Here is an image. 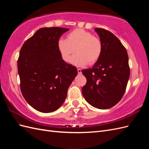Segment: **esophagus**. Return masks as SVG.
<instances>
[{
	"label": "esophagus",
	"instance_id": "1",
	"mask_svg": "<svg viewBox=\"0 0 149 149\" xmlns=\"http://www.w3.org/2000/svg\"><path fill=\"white\" fill-rule=\"evenodd\" d=\"M78 74H81L82 73L81 70L79 69V68H78Z\"/></svg>",
	"mask_w": 149,
	"mask_h": 149
}]
</instances>
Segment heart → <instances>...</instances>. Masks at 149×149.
<instances>
[{
	"mask_svg": "<svg viewBox=\"0 0 149 149\" xmlns=\"http://www.w3.org/2000/svg\"><path fill=\"white\" fill-rule=\"evenodd\" d=\"M58 48L62 59L66 62L70 60L75 50L76 53L71 57L70 63L77 66L95 63L102 52L101 40L83 29L73 30L67 35L66 39H60Z\"/></svg>",
	"mask_w": 149,
	"mask_h": 149,
	"instance_id": "heart-1",
	"label": "heart"
}]
</instances>
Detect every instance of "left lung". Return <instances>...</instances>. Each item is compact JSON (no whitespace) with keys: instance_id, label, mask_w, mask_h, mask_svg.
I'll use <instances>...</instances> for the list:
<instances>
[{"instance_id":"1","label":"left lung","mask_w":149,"mask_h":149,"mask_svg":"<svg viewBox=\"0 0 149 149\" xmlns=\"http://www.w3.org/2000/svg\"><path fill=\"white\" fill-rule=\"evenodd\" d=\"M102 45V54L92 68L82 70L87 82L83 95L89 104L101 109L115 106L124 96L130 76L127 51L107 30L94 29Z\"/></svg>"}]
</instances>
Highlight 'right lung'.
<instances>
[{"mask_svg": "<svg viewBox=\"0 0 149 149\" xmlns=\"http://www.w3.org/2000/svg\"><path fill=\"white\" fill-rule=\"evenodd\" d=\"M61 27L42 28L22 45L17 61L20 87L26 101L35 109L48 113L63 104L76 76V68L62 59L58 48Z\"/></svg>", "mask_w": 149, "mask_h": 149, "instance_id": "obj_1", "label": "right lung"}]
</instances>
